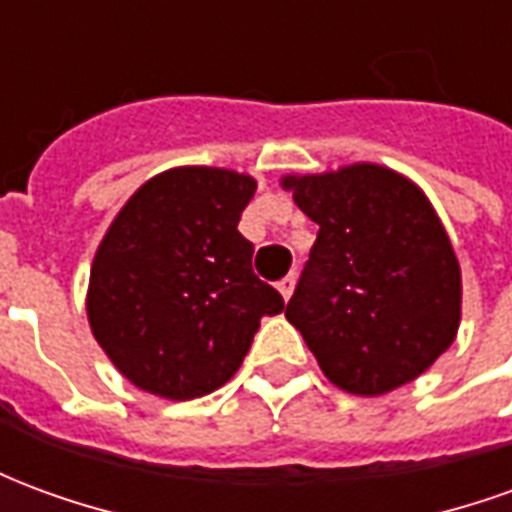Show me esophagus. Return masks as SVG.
Segmentation results:
<instances>
[{"mask_svg":"<svg viewBox=\"0 0 512 512\" xmlns=\"http://www.w3.org/2000/svg\"><path fill=\"white\" fill-rule=\"evenodd\" d=\"M293 288H296V279H293V277H285V279H279V282H277V290L282 293V299H285V301L293 296Z\"/></svg>","mask_w":512,"mask_h":512,"instance_id":"esophagus-1","label":"esophagus"}]
</instances>
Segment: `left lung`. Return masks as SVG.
<instances>
[{
	"label": "left lung",
	"mask_w": 512,
	"mask_h": 512,
	"mask_svg": "<svg viewBox=\"0 0 512 512\" xmlns=\"http://www.w3.org/2000/svg\"><path fill=\"white\" fill-rule=\"evenodd\" d=\"M318 224L288 318L323 376L378 397L419 378L458 337L461 266L425 191L384 164L285 175Z\"/></svg>",
	"instance_id": "8db88e82"
}]
</instances>
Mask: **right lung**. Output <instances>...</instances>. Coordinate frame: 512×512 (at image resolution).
I'll list each match as a JSON object with an SVG mask.
<instances>
[{"mask_svg": "<svg viewBox=\"0 0 512 512\" xmlns=\"http://www.w3.org/2000/svg\"><path fill=\"white\" fill-rule=\"evenodd\" d=\"M257 180L222 167H172L145 180L95 249L87 321L131 384L167 400L224 386L263 315L285 301L252 271L238 219Z\"/></svg>", "mask_w": 512, "mask_h": 512, "instance_id": "add662e5", "label": "right lung"}]
</instances>
